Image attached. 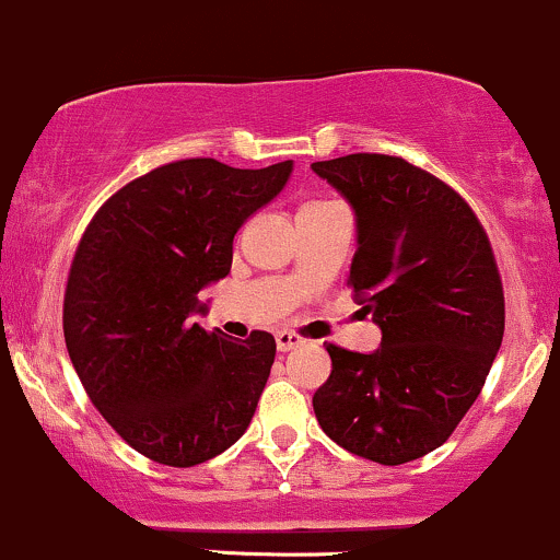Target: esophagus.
<instances>
[{"label": "esophagus", "instance_id": "1", "mask_svg": "<svg viewBox=\"0 0 560 560\" xmlns=\"http://www.w3.org/2000/svg\"><path fill=\"white\" fill-rule=\"evenodd\" d=\"M303 342H305L303 337H298V335H294V331H287V329L276 331V348H279L281 353L300 348V346H303Z\"/></svg>", "mask_w": 560, "mask_h": 560}]
</instances>
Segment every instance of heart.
<instances>
[{
    "instance_id": "1",
    "label": "heart",
    "mask_w": 560,
    "mask_h": 560,
    "mask_svg": "<svg viewBox=\"0 0 560 560\" xmlns=\"http://www.w3.org/2000/svg\"><path fill=\"white\" fill-rule=\"evenodd\" d=\"M322 207H327V201H311V205H305L300 212H313V210H322Z\"/></svg>"
}]
</instances>
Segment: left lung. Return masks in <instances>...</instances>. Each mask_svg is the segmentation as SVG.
<instances>
[{
  "label": "left lung",
  "instance_id": "8db88e82",
  "mask_svg": "<svg viewBox=\"0 0 560 560\" xmlns=\"http://www.w3.org/2000/svg\"><path fill=\"white\" fill-rule=\"evenodd\" d=\"M355 218L353 300L380 348L327 346L313 393L324 433L380 465L439 450L481 393L505 331V298L476 214L425 170L383 153L311 164Z\"/></svg>",
  "mask_w": 560,
  "mask_h": 560
}]
</instances>
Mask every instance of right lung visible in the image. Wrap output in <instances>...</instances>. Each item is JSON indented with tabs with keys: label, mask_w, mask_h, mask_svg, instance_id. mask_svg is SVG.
<instances>
[{
	"label": "right lung",
	"mask_w": 560,
	"mask_h": 560,
	"mask_svg": "<svg viewBox=\"0 0 560 560\" xmlns=\"http://www.w3.org/2000/svg\"><path fill=\"white\" fill-rule=\"evenodd\" d=\"M292 162L186 159L114 194L79 242L63 303L71 364L135 452L172 468L218 457L249 428L276 340L207 331L201 290L231 273L233 236L281 194Z\"/></svg>",
	"instance_id": "add662e5"
}]
</instances>
